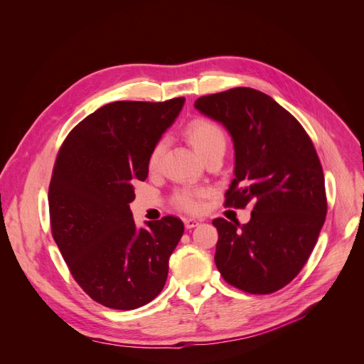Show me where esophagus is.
Segmentation results:
<instances>
[{
  "instance_id": "esophagus-1",
  "label": "esophagus",
  "mask_w": 364,
  "mask_h": 364,
  "mask_svg": "<svg viewBox=\"0 0 364 364\" xmlns=\"http://www.w3.org/2000/svg\"><path fill=\"white\" fill-rule=\"evenodd\" d=\"M200 225V220H196V219H184V226L187 228V229H193V228H196V226H198Z\"/></svg>"
}]
</instances>
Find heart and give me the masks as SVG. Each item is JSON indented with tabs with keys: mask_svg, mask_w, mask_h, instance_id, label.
Returning <instances> with one entry per match:
<instances>
[{
	"mask_svg": "<svg viewBox=\"0 0 364 364\" xmlns=\"http://www.w3.org/2000/svg\"><path fill=\"white\" fill-rule=\"evenodd\" d=\"M186 134L201 157L209 151L215 149L216 146L225 145L223 132L220 131V128L216 124H213L209 119H203V118L193 119L187 125ZM164 149H166L164 139H160L151 149L149 159H148V167L151 170L159 167V163L161 160V155H163ZM205 194H207V190H204V188L184 187V188H180L176 191L173 201L178 207V209L196 213V212L201 210V205H203L201 200Z\"/></svg>",
	"mask_w": 364,
	"mask_h": 364,
	"instance_id": "b5f03b06",
	"label": "heart"
}]
</instances>
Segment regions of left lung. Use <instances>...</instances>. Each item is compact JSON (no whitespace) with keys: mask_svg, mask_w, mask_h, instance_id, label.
I'll return each instance as SVG.
<instances>
[{"mask_svg":"<svg viewBox=\"0 0 364 364\" xmlns=\"http://www.w3.org/2000/svg\"><path fill=\"white\" fill-rule=\"evenodd\" d=\"M203 115L235 145V178L225 205H253L246 225L215 219V262L223 279L249 294H272L304 268L326 222L324 173L302 125L271 96L233 87L201 96Z\"/></svg>","mask_w":364,"mask_h":364,"instance_id":"obj_1","label":"left lung"}]
</instances>
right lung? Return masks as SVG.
I'll use <instances>...</instances> for the list:
<instances>
[{"label":"right lung","mask_w":364,"mask_h":364,"mask_svg":"<svg viewBox=\"0 0 364 364\" xmlns=\"http://www.w3.org/2000/svg\"><path fill=\"white\" fill-rule=\"evenodd\" d=\"M184 100L108 103L59 149L48 186L51 235L79 287L108 308H139L166 285L184 225L164 216L136 229L129 203L132 184L148 176L151 149Z\"/></svg>","instance_id":"right-lung-1"}]
</instances>
